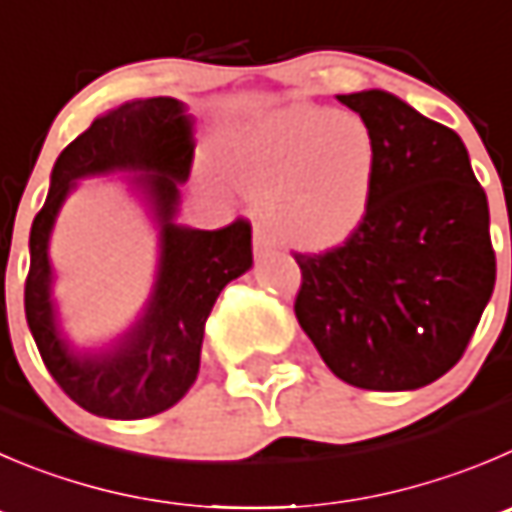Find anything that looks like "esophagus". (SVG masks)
<instances>
[{
	"instance_id": "esophagus-1",
	"label": "esophagus",
	"mask_w": 512,
	"mask_h": 512,
	"mask_svg": "<svg viewBox=\"0 0 512 512\" xmlns=\"http://www.w3.org/2000/svg\"><path fill=\"white\" fill-rule=\"evenodd\" d=\"M276 246V238L271 236L269 228L264 226V223H256V228H253V248L256 251H269V248Z\"/></svg>"
}]
</instances>
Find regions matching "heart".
<instances>
[{"label":"heart","mask_w":512,"mask_h":512,"mask_svg":"<svg viewBox=\"0 0 512 512\" xmlns=\"http://www.w3.org/2000/svg\"><path fill=\"white\" fill-rule=\"evenodd\" d=\"M379 148L354 113L294 105L271 115L236 148L243 188L261 198L281 238L326 246L359 226L377 186Z\"/></svg>","instance_id":"obj_1"}]
</instances>
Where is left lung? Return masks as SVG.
<instances>
[{"mask_svg":"<svg viewBox=\"0 0 512 512\" xmlns=\"http://www.w3.org/2000/svg\"><path fill=\"white\" fill-rule=\"evenodd\" d=\"M339 102L377 138V186L344 243L294 251L296 319L347 384L425 387L460 362L493 294L488 198L455 130L382 90Z\"/></svg>","mask_w":512,"mask_h":512,"instance_id":"1","label":"left lung"}]
</instances>
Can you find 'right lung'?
Instances as JSON below:
<instances>
[{"label": "right lung", "instance_id": "add662e5", "mask_svg": "<svg viewBox=\"0 0 512 512\" xmlns=\"http://www.w3.org/2000/svg\"><path fill=\"white\" fill-rule=\"evenodd\" d=\"M193 150V120L183 102L175 97L125 102L62 150L45 206L34 216L24 281L29 332L62 392L97 417L140 420L173 407L198 377L203 329L218 294L253 264L246 218L216 231L175 223ZM113 169L129 173L159 223V274L144 316L118 343L100 353H77L56 321L46 248L74 180Z\"/></svg>", "mask_w": 512, "mask_h": 512}]
</instances>
